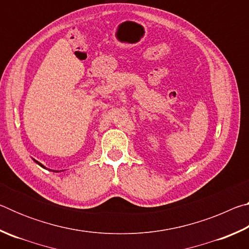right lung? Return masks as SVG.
I'll return each mask as SVG.
<instances>
[{"instance_id":"add662e5","label":"right lung","mask_w":249,"mask_h":249,"mask_svg":"<svg viewBox=\"0 0 249 249\" xmlns=\"http://www.w3.org/2000/svg\"><path fill=\"white\" fill-rule=\"evenodd\" d=\"M34 161H35V162H37V163H38V165L40 166V167H43V168H45L43 165H41V163L40 162H38V161H36V160H34Z\"/></svg>"}]
</instances>
